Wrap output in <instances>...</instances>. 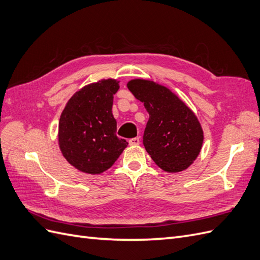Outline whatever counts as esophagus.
<instances>
[{
    "instance_id": "esophagus-1",
    "label": "esophagus",
    "mask_w": 260,
    "mask_h": 260,
    "mask_svg": "<svg viewBox=\"0 0 260 260\" xmlns=\"http://www.w3.org/2000/svg\"><path fill=\"white\" fill-rule=\"evenodd\" d=\"M130 145H139L140 144V139L139 138H132L129 140Z\"/></svg>"
}]
</instances>
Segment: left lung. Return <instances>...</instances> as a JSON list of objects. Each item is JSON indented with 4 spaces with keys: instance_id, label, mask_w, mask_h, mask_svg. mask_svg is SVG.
Masks as SVG:
<instances>
[{
    "instance_id": "obj_1",
    "label": "left lung",
    "mask_w": 260,
    "mask_h": 260,
    "mask_svg": "<svg viewBox=\"0 0 260 260\" xmlns=\"http://www.w3.org/2000/svg\"><path fill=\"white\" fill-rule=\"evenodd\" d=\"M127 86L149 114L143 136L146 152L165 171L186 169L199 156L204 140L198 118L166 86L143 79L131 80Z\"/></svg>"
}]
</instances>
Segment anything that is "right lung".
Listing matches in <instances>:
<instances>
[{
	"label": "right lung",
	"instance_id": "add662e5",
	"mask_svg": "<svg viewBox=\"0 0 260 260\" xmlns=\"http://www.w3.org/2000/svg\"><path fill=\"white\" fill-rule=\"evenodd\" d=\"M119 81L102 80L76 92L62 111L58 143L67 161L85 174L99 175L111 168L128 142L116 136L112 113Z\"/></svg>",
	"mask_w": 260,
	"mask_h": 260
}]
</instances>
